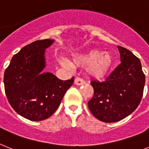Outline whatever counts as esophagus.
<instances>
[{"label": "esophagus", "mask_w": 149, "mask_h": 149, "mask_svg": "<svg viewBox=\"0 0 149 149\" xmlns=\"http://www.w3.org/2000/svg\"><path fill=\"white\" fill-rule=\"evenodd\" d=\"M74 83L77 86H81L83 85V84H85V81L83 80V79L79 78V77H77V78L75 79Z\"/></svg>", "instance_id": "1"}]
</instances>
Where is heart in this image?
<instances>
[{
	"instance_id": "b5f03b06",
	"label": "heart",
	"mask_w": 149,
	"mask_h": 149,
	"mask_svg": "<svg viewBox=\"0 0 149 149\" xmlns=\"http://www.w3.org/2000/svg\"><path fill=\"white\" fill-rule=\"evenodd\" d=\"M63 66L71 68L72 65L68 60H61ZM73 65L77 67L86 68L87 74L94 79H103L109 73L113 66V56L109 52L98 49H90L79 54L73 59Z\"/></svg>"
}]
</instances>
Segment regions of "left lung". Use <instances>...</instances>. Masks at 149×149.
Wrapping results in <instances>:
<instances>
[{"mask_svg": "<svg viewBox=\"0 0 149 149\" xmlns=\"http://www.w3.org/2000/svg\"><path fill=\"white\" fill-rule=\"evenodd\" d=\"M121 63L104 82L92 81L94 95L88 102L92 114L104 123H116L133 112L143 95L146 76L141 61L118 46Z\"/></svg>", "mask_w": 149, "mask_h": 149, "instance_id": "left-lung-1", "label": "left lung"}]
</instances>
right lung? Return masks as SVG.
<instances>
[{
  "label": "right lung",
  "mask_w": 149,
  "mask_h": 149,
  "mask_svg": "<svg viewBox=\"0 0 149 149\" xmlns=\"http://www.w3.org/2000/svg\"><path fill=\"white\" fill-rule=\"evenodd\" d=\"M54 40H37L25 46L12 57L3 76L5 93L11 107L31 121L49 118L60 106L74 77L61 80L51 72H43L45 49Z\"/></svg>",
  "instance_id": "1"
}]
</instances>
